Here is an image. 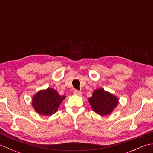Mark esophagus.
<instances>
[{
	"mask_svg": "<svg viewBox=\"0 0 153 153\" xmlns=\"http://www.w3.org/2000/svg\"><path fill=\"white\" fill-rule=\"evenodd\" d=\"M74 94H75V95H82V92L79 91H78V90L76 89L74 91Z\"/></svg>",
	"mask_w": 153,
	"mask_h": 153,
	"instance_id": "esophagus-1",
	"label": "esophagus"
}]
</instances>
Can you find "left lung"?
Here are the masks:
<instances>
[{
  "instance_id": "obj_1",
  "label": "left lung",
  "mask_w": 153,
  "mask_h": 153,
  "mask_svg": "<svg viewBox=\"0 0 153 153\" xmlns=\"http://www.w3.org/2000/svg\"><path fill=\"white\" fill-rule=\"evenodd\" d=\"M89 102L94 112L100 116H106L118 105V99L104 89H99L94 91L92 97L89 99Z\"/></svg>"
}]
</instances>
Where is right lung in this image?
<instances>
[{
	"mask_svg": "<svg viewBox=\"0 0 153 153\" xmlns=\"http://www.w3.org/2000/svg\"><path fill=\"white\" fill-rule=\"evenodd\" d=\"M65 99L52 88L42 90L35 94L32 105L37 113L43 116H51L57 111L58 106Z\"/></svg>",
	"mask_w": 153,
	"mask_h": 153,
	"instance_id": "right-lung-1",
	"label": "right lung"
}]
</instances>
